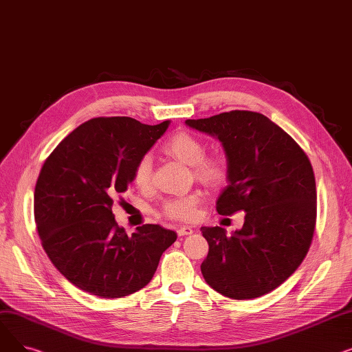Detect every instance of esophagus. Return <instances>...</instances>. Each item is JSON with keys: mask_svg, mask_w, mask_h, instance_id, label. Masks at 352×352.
I'll list each match as a JSON object with an SVG mask.
<instances>
[{"mask_svg": "<svg viewBox=\"0 0 352 352\" xmlns=\"http://www.w3.org/2000/svg\"><path fill=\"white\" fill-rule=\"evenodd\" d=\"M177 232H178L179 236H184V235H191L194 231H192V228L188 227V226H179L178 230H177Z\"/></svg>", "mask_w": 352, "mask_h": 352, "instance_id": "34e87169", "label": "esophagus"}]
</instances>
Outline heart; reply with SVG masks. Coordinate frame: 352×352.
Listing matches in <instances>:
<instances>
[{
	"label": "heart",
	"instance_id": "1",
	"mask_svg": "<svg viewBox=\"0 0 352 352\" xmlns=\"http://www.w3.org/2000/svg\"><path fill=\"white\" fill-rule=\"evenodd\" d=\"M164 151L194 168V175L207 186L215 187L221 184L227 174L226 161L221 157H207L206 145L197 137L188 133H178L173 135L164 145ZM153 177V160L150 155H144L135 165L134 182L135 186L145 190L150 187ZM201 194L192 192L184 197L170 198L164 202L162 212L175 219L188 221L197 217Z\"/></svg>",
	"mask_w": 352,
	"mask_h": 352
}]
</instances>
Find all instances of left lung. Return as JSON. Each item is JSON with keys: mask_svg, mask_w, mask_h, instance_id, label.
<instances>
[{"mask_svg": "<svg viewBox=\"0 0 352 352\" xmlns=\"http://www.w3.org/2000/svg\"><path fill=\"white\" fill-rule=\"evenodd\" d=\"M186 124L224 148L228 186L217 198L218 214L245 212L243 228L231 235L221 227L201 228L210 245L202 276L228 298L261 297L300 267L311 245L317 219L311 162L281 126L252 111Z\"/></svg>", "mask_w": 352, "mask_h": 352, "instance_id": "8db88e82", "label": "left lung"}]
</instances>
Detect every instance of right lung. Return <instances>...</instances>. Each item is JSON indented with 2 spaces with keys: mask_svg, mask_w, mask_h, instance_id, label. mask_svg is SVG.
Instances as JSON below:
<instances>
[{
  "mask_svg": "<svg viewBox=\"0 0 352 352\" xmlns=\"http://www.w3.org/2000/svg\"><path fill=\"white\" fill-rule=\"evenodd\" d=\"M171 121L146 125L129 117L92 118L68 134L45 160L34 191L43 247L65 278L101 298L144 288L177 234L157 224L126 235L111 211L134 181L137 162Z\"/></svg>",
  "mask_w": 352,
  "mask_h": 352,
  "instance_id": "add662e5",
  "label": "right lung"
}]
</instances>
